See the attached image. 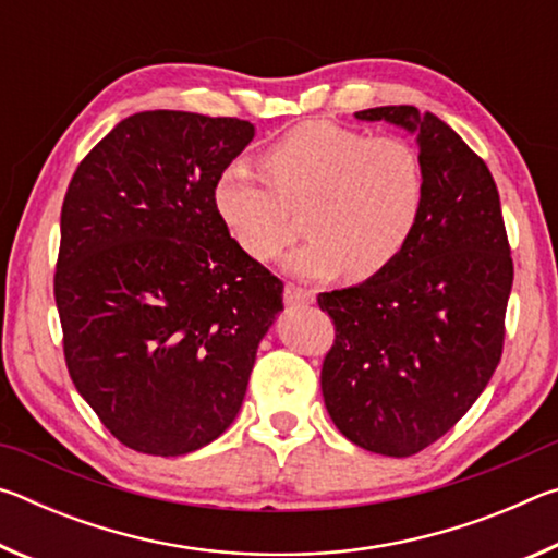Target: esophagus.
Masks as SVG:
<instances>
[{"label": "esophagus", "instance_id": "1", "mask_svg": "<svg viewBox=\"0 0 558 558\" xmlns=\"http://www.w3.org/2000/svg\"><path fill=\"white\" fill-rule=\"evenodd\" d=\"M282 298H286L288 305L292 307H305L310 302L315 300V292L313 290H305V288H298V286H286V292H282Z\"/></svg>", "mask_w": 558, "mask_h": 558}]
</instances>
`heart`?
<instances>
[{
  "instance_id": "1",
  "label": "heart",
  "mask_w": 558,
  "mask_h": 558,
  "mask_svg": "<svg viewBox=\"0 0 558 558\" xmlns=\"http://www.w3.org/2000/svg\"><path fill=\"white\" fill-rule=\"evenodd\" d=\"M268 182L245 165L216 179L214 206L245 256L268 263L295 239L310 241L286 268L300 278H372L401 256L426 204V169L409 140L369 137L332 120H310L260 157Z\"/></svg>"
}]
</instances>
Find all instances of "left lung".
Here are the masks:
<instances>
[{"mask_svg":"<svg viewBox=\"0 0 558 558\" xmlns=\"http://www.w3.org/2000/svg\"><path fill=\"white\" fill-rule=\"evenodd\" d=\"M354 116L415 132L426 204L389 268L317 295L335 323L319 379L344 438L409 458L446 436L493 379L514 266L495 179L456 130L413 106Z\"/></svg>","mask_w":558,"mask_h":558,"instance_id":"8db88e82","label":"left lung"}]
</instances>
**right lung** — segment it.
<instances>
[{
    "mask_svg": "<svg viewBox=\"0 0 558 558\" xmlns=\"http://www.w3.org/2000/svg\"><path fill=\"white\" fill-rule=\"evenodd\" d=\"M248 120L145 110L83 157L61 209L53 295L65 366L112 436L147 456L199 450L239 413L282 282L214 206Z\"/></svg>",
    "mask_w": 558,
    "mask_h": 558,
    "instance_id": "add662e5",
    "label": "right lung"
}]
</instances>
